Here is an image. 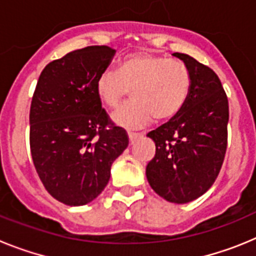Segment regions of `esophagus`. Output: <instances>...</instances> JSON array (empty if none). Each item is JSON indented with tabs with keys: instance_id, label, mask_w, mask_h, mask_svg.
Instances as JSON below:
<instances>
[{
	"instance_id": "1",
	"label": "esophagus",
	"mask_w": 256,
	"mask_h": 256,
	"mask_svg": "<svg viewBox=\"0 0 256 256\" xmlns=\"http://www.w3.org/2000/svg\"><path fill=\"white\" fill-rule=\"evenodd\" d=\"M128 137H130V144H134L136 140H138L140 137H142L141 133H134V132H130L128 133Z\"/></svg>"
}]
</instances>
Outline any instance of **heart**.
<instances>
[{"mask_svg": "<svg viewBox=\"0 0 256 256\" xmlns=\"http://www.w3.org/2000/svg\"><path fill=\"white\" fill-rule=\"evenodd\" d=\"M191 73L182 61L151 52H134L96 80V94L108 108H116L130 91L132 102L118 108L112 120L123 128H141L177 116L191 91Z\"/></svg>", "mask_w": 256, "mask_h": 256, "instance_id": "heart-1", "label": "heart"}]
</instances>
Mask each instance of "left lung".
<instances>
[{
    "label": "left lung",
    "instance_id": "8db88e82",
    "mask_svg": "<svg viewBox=\"0 0 256 256\" xmlns=\"http://www.w3.org/2000/svg\"><path fill=\"white\" fill-rule=\"evenodd\" d=\"M191 73V91L182 112L148 134L156 146L146 166L151 188L174 204L196 200L212 186L227 150L228 98L209 66L174 52Z\"/></svg>",
    "mask_w": 256,
    "mask_h": 256
}]
</instances>
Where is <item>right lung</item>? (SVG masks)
Masks as SVG:
<instances>
[{"mask_svg": "<svg viewBox=\"0 0 256 256\" xmlns=\"http://www.w3.org/2000/svg\"><path fill=\"white\" fill-rule=\"evenodd\" d=\"M114 55L108 46H88L54 60L32 98V159L47 192L65 205L80 206L100 195L130 142L96 94L97 78Z\"/></svg>", "mask_w": 256, "mask_h": 256, "instance_id": "1", "label": "right lung"}]
</instances>
